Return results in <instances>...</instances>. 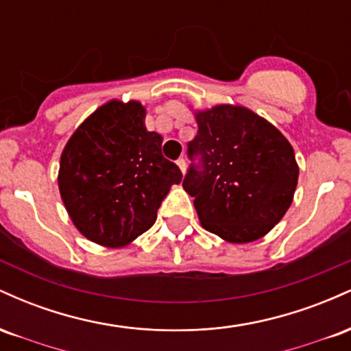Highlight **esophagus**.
<instances>
[{"mask_svg":"<svg viewBox=\"0 0 351 351\" xmlns=\"http://www.w3.org/2000/svg\"><path fill=\"white\" fill-rule=\"evenodd\" d=\"M176 165H178V168L181 170V173H183V175H184V171H186V160L180 158L178 162H176Z\"/></svg>","mask_w":351,"mask_h":351,"instance_id":"obj_1","label":"esophagus"}]
</instances>
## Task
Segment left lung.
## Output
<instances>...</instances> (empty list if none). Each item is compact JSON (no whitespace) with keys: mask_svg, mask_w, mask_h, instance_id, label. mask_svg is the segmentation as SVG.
I'll return each mask as SVG.
<instances>
[{"mask_svg":"<svg viewBox=\"0 0 351 351\" xmlns=\"http://www.w3.org/2000/svg\"><path fill=\"white\" fill-rule=\"evenodd\" d=\"M198 135L189 152L204 171L189 168L183 188L195 198L199 223L226 243L261 239L293 201L299 165L291 142L251 108L219 104L195 110Z\"/></svg>","mask_w":351,"mask_h":351,"instance_id":"1","label":"left lung"}]
</instances>
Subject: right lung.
I'll use <instances>...</instances> for the list:
<instances>
[{
    "mask_svg": "<svg viewBox=\"0 0 351 351\" xmlns=\"http://www.w3.org/2000/svg\"><path fill=\"white\" fill-rule=\"evenodd\" d=\"M138 100L112 99L75 128L60 153L58 184L72 224L104 247L132 244L183 175L162 155V135L145 127Z\"/></svg>",
    "mask_w": 351,
    "mask_h": 351,
    "instance_id": "right-lung-1",
    "label": "right lung"
}]
</instances>
